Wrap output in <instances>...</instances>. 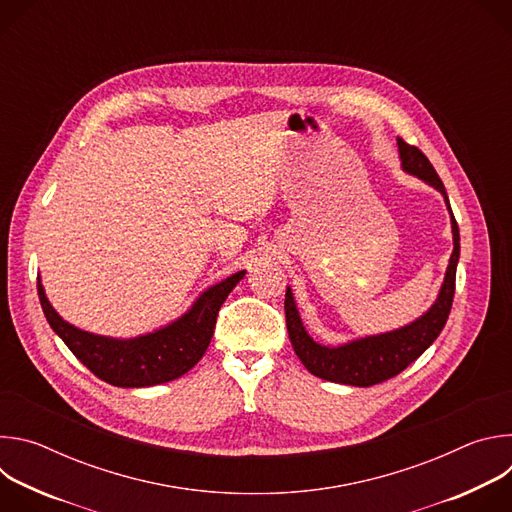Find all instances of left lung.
<instances>
[{"mask_svg": "<svg viewBox=\"0 0 512 512\" xmlns=\"http://www.w3.org/2000/svg\"><path fill=\"white\" fill-rule=\"evenodd\" d=\"M401 170L409 176L419 178L433 190L444 196L446 208L450 212L452 225V241L454 251L450 255V263L442 281L440 291H437L435 302L413 322L371 336H360L336 346L316 342L300 316V310L294 300V291L287 285L285 289V322L291 346H294L298 358L304 367L324 381L352 385V387H371L379 385L387 379L397 377L405 371L413 360H417L444 330L456 289V269L460 261V231L454 218L450 198L446 194L444 182L437 176L429 160L413 145H407L403 139H397Z\"/></svg>", "mask_w": 512, "mask_h": 512, "instance_id": "8db88e82", "label": "left lung"}]
</instances>
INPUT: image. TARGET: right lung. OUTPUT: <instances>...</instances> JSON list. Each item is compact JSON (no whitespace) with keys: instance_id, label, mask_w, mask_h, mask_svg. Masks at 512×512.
Returning <instances> with one entry per match:
<instances>
[{"instance_id":"obj_1","label":"right lung","mask_w":512,"mask_h":512,"mask_svg":"<svg viewBox=\"0 0 512 512\" xmlns=\"http://www.w3.org/2000/svg\"><path fill=\"white\" fill-rule=\"evenodd\" d=\"M245 273L241 269L216 281L184 314L148 334L131 338L103 336L66 322L48 302L40 277L38 298L50 328L95 377L113 387L141 389L182 377L204 356L214 334L218 310Z\"/></svg>"}]
</instances>
